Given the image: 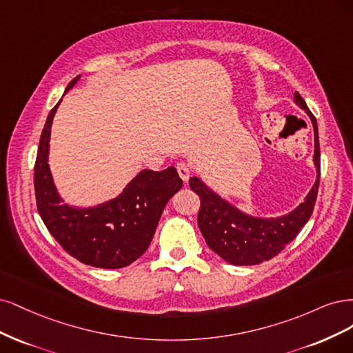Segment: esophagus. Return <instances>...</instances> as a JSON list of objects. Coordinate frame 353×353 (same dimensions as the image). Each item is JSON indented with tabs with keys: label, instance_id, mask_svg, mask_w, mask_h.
Instances as JSON below:
<instances>
[{
	"label": "esophagus",
	"instance_id": "esophagus-1",
	"mask_svg": "<svg viewBox=\"0 0 353 353\" xmlns=\"http://www.w3.org/2000/svg\"><path fill=\"white\" fill-rule=\"evenodd\" d=\"M176 168H177V173H179L180 179L183 180L185 183H186V181H188L189 177H190V168H189V165H188L186 163H179Z\"/></svg>",
	"mask_w": 353,
	"mask_h": 353
}]
</instances>
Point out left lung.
<instances>
[{
	"mask_svg": "<svg viewBox=\"0 0 353 353\" xmlns=\"http://www.w3.org/2000/svg\"><path fill=\"white\" fill-rule=\"evenodd\" d=\"M293 102L311 119L314 128V165L316 179L305 201L293 211L279 217H255L221 198L201 177L193 176L189 185L201 198L199 230L212 251L233 265H256L281 252L308 223L320 185V142L318 126L303 98L294 92Z\"/></svg>",
	"mask_w": 353,
	"mask_h": 353,
	"instance_id": "left-lung-1",
	"label": "left lung"
}]
</instances>
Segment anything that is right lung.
I'll return each mask as SVG.
<instances>
[{
  "instance_id": "add662e5",
  "label": "right lung",
  "mask_w": 353,
  "mask_h": 353,
  "mask_svg": "<svg viewBox=\"0 0 353 353\" xmlns=\"http://www.w3.org/2000/svg\"><path fill=\"white\" fill-rule=\"evenodd\" d=\"M74 77L64 95L79 82ZM61 99L50 111L38 146L35 195L42 221L65 252L97 268H123L150 246L164 207L183 186L174 167L143 168L116 198L94 207L67 205L57 190L50 160L52 120Z\"/></svg>"
}]
</instances>
